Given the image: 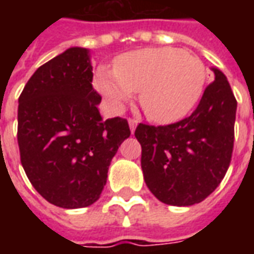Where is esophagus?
<instances>
[{"label":"esophagus","mask_w":254,"mask_h":254,"mask_svg":"<svg viewBox=\"0 0 254 254\" xmlns=\"http://www.w3.org/2000/svg\"><path fill=\"white\" fill-rule=\"evenodd\" d=\"M127 122H129V127H130V132H134V129H136V127H137V121L136 120H132V118H129L127 120Z\"/></svg>","instance_id":"1"}]
</instances>
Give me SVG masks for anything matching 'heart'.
I'll list each match as a JSON object with an SVG mask.
<instances>
[{
	"mask_svg": "<svg viewBox=\"0 0 254 254\" xmlns=\"http://www.w3.org/2000/svg\"><path fill=\"white\" fill-rule=\"evenodd\" d=\"M207 69L200 58L177 47H148L117 57L114 69L99 67L94 85L113 111H121L138 93L151 121L173 124L201 99Z\"/></svg>",
	"mask_w": 254,
	"mask_h": 254,
	"instance_id": "heart-1",
	"label": "heart"
}]
</instances>
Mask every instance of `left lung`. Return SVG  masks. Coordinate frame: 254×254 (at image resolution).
Returning <instances> with one entry per match:
<instances>
[{"label":"left lung","instance_id":"8db88e82","mask_svg":"<svg viewBox=\"0 0 254 254\" xmlns=\"http://www.w3.org/2000/svg\"><path fill=\"white\" fill-rule=\"evenodd\" d=\"M208 85L190 117L166 127L140 124L144 181L159 201L189 207L201 202L226 176L234 147L237 100L227 77L212 67Z\"/></svg>","mask_w":254,"mask_h":254}]
</instances>
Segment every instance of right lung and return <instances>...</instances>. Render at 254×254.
Returning <instances> with one entry per match:
<instances>
[{
	"instance_id": "right-lung-1",
	"label": "right lung",
	"mask_w": 254,
	"mask_h": 254,
	"mask_svg": "<svg viewBox=\"0 0 254 254\" xmlns=\"http://www.w3.org/2000/svg\"><path fill=\"white\" fill-rule=\"evenodd\" d=\"M88 49L70 47L36 69L19 98L17 143L28 180L66 209L100 197L111 159L130 136L127 120H103Z\"/></svg>"
}]
</instances>
